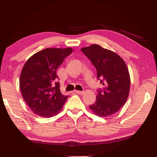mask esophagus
I'll list each match as a JSON object with an SVG mask.
<instances>
[{
    "mask_svg": "<svg viewBox=\"0 0 157 157\" xmlns=\"http://www.w3.org/2000/svg\"><path fill=\"white\" fill-rule=\"evenodd\" d=\"M75 92L76 93V94H84V91H75Z\"/></svg>",
    "mask_w": 157,
    "mask_h": 157,
    "instance_id": "1",
    "label": "esophagus"
}]
</instances>
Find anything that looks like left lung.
<instances>
[{
  "label": "left lung",
  "instance_id": "obj_1",
  "mask_svg": "<svg viewBox=\"0 0 157 157\" xmlns=\"http://www.w3.org/2000/svg\"><path fill=\"white\" fill-rule=\"evenodd\" d=\"M82 52L91 61L97 70L98 79L104 87L99 90L94 104L89 109L95 115H113L125 104L130 89V75L124 60L116 52L100 45L82 48Z\"/></svg>",
  "mask_w": 157,
  "mask_h": 157
}]
</instances>
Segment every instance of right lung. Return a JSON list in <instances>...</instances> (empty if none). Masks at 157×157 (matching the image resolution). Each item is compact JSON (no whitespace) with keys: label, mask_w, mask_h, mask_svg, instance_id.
<instances>
[{"label":"right lung","mask_w":157,"mask_h":157,"mask_svg":"<svg viewBox=\"0 0 157 157\" xmlns=\"http://www.w3.org/2000/svg\"><path fill=\"white\" fill-rule=\"evenodd\" d=\"M73 51L70 47L48 48L34 54L23 66L19 86L23 98L34 113L50 118L62 110L68 96L60 91L56 71Z\"/></svg>","instance_id":"right-lung-1"}]
</instances>
